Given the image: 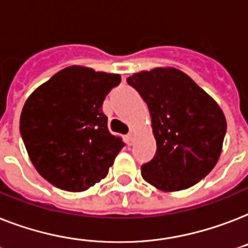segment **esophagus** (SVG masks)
Masks as SVG:
<instances>
[{"label": "esophagus", "mask_w": 248, "mask_h": 248, "mask_svg": "<svg viewBox=\"0 0 248 248\" xmlns=\"http://www.w3.org/2000/svg\"><path fill=\"white\" fill-rule=\"evenodd\" d=\"M126 141H127L128 145H131V143H132V134H131V132L126 135Z\"/></svg>", "instance_id": "obj_1"}]
</instances>
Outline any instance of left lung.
<instances>
[{
  "mask_svg": "<svg viewBox=\"0 0 248 248\" xmlns=\"http://www.w3.org/2000/svg\"><path fill=\"white\" fill-rule=\"evenodd\" d=\"M148 105L156 154L141 165L143 178L164 191L194 186L215 168L226 134L216 101L177 69L141 71L127 78Z\"/></svg>",
  "mask_w": 248,
  "mask_h": 248,
  "instance_id": "obj_1",
  "label": "left lung"
}]
</instances>
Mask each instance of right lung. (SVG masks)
Listing matches in <instances>:
<instances>
[{"label": "right lung", "mask_w": 248, "mask_h": 248, "mask_svg": "<svg viewBox=\"0 0 248 248\" xmlns=\"http://www.w3.org/2000/svg\"><path fill=\"white\" fill-rule=\"evenodd\" d=\"M117 74L71 66L28 97L20 135L36 170L65 191H84L105 178L124 143L108 128L103 103Z\"/></svg>", "instance_id": "add662e5"}]
</instances>
